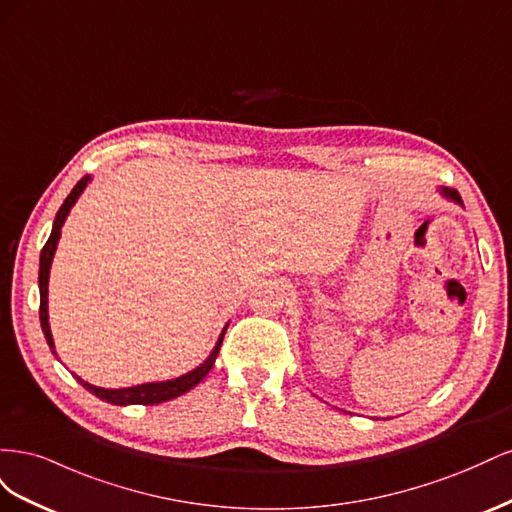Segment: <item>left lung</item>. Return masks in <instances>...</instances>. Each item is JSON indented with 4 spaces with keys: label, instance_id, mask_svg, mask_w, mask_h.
Listing matches in <instances>:
<instances>
[{
    "label": "left lung",
    "instance_id": "obj_1",
    "mask_svg": "<svg viewBox=\"0 0 512 512\" xmlns=\"http://www.w3.org/2000/svg\"><path fill=\"white\" fill-rule=\"evenodd\" d=\"M442 192V196H446V198H451V200H455V203H463V200H461V196H459V192L457 190H451V188H442L440 190Z\"/></svg>",
    "mask_w": 512,
    "mask_h": 512
}]
</instances>
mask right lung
<instances>
[{
    "instance_id": "obj_1",
    "label": "right lung",
    "mask_w": 512,
    "mask_h": 512,
    "mask_svg": "<svg viewBox=\"0 0 512 512\" xmlns=\"http://www.w3.org/2000/svg\"><path fill=\"white\" fill-rule=\"evenodd\" d=\"M91 181L89 175H85L79 183L74 185L72 192L68 194V198L64 200V205L59 207L57 215H55V222H53V230H51V237L49 241L44 243L42 252H40V273H38V286H40V324H42V333L46 337V344H49L51 352L57 356L55 352V342H53V335H51V327H49V273H51V262H53V256H55V250H57V241L61 237V226H64L66 218L70 209L74 207L76 200H79V196L83 194V190L87 188V183ZM224 333H226V327L218 339V344H215L213 352L207 356L205 363H200L196 369L188 371V374H183L175 380H166V382H147V384H136V386H128V389H102V386H94L89 384L85 380H81L79 376H74L76 380H79L85 389L89 393H94L96 397H100L102 401H108V404L113 406H130V404H141V406H156V404H162V401H168V399H175L183 393H188L190 389H194V386L203 380L215 359H218V352H220V346H222V339H224Z\"/></svg>"
}]
</instances>
